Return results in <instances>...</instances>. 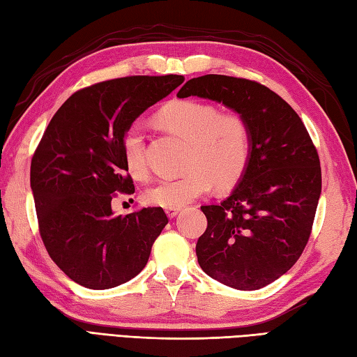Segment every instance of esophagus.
Wrapping results in <instances>:
<instances>
[{
    "instance_id": "1",
    "label": "esophagus",
    "mask_w": 357,
    "mask_h": 357,
    "mask_svg": "<svg viewBox=\"0 0 357 357\" xmlns=\"http://www.w3.org/2000/svg\"><path fill=\"white\" fill-rule=\"evenodd\" d=\"M179 210L181 208H178V207H169V208H165V213H167V216H169V218H174V216L179 213Z\"/></svg>"
}]
</instances>
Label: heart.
<instances>
[{"mask_svg":"<svg viewBox=\"0 0 357 357\" xmlns=\"http://www.w3.org/2000/svg\"><path fill=\"white\" fill-rule=\"evenodd\" d=\"M158 124L165 132L188 142L183 176L162 179L150 187L144 199L156 207H183L206 195L211 185L230 190L244 178L253 151L248 119L238 112H221L215 104L196 100L172 101L158 112ZM123 158L135 179H146V136L139 124L127 128Z\"/></svg>","mask_w":357,"mask_h":357,"instance_id":"heart-1","label":"heart"}]
</instances>
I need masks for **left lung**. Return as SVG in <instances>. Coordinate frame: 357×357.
<instances>
[{
    "label": "left lung",
    "instance_id": "obj_1",
    "mask_svg": "<svg viewBox=\"0 0 357 357\" xmlns=\"http://www.w3.org/2000/svg\"><path fill=\"white\" fill-rule=\"evenodd\" d=\"M179 98L199 96L244 115L253 135L248 169L233 193L202 206L196 244L201 268L236 290H257L290 270L312 234L322 188L319 155L291 105L259 82L204 75Z\"/></svg>",
    "mask_w": 357,
    "mask_h": 357
}]
</instances>
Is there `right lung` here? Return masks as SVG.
I'll return each mask as SVG.
<instances>
[{
    "label": "right lung",
    "instance_id": "add662e5",
    "mask_svg": "<svg viewBox=\"0 0 357 357\" xmlns=\"http://www.w3.org/2000/svg\"><path fill=\"white\" fill-rule=\"evenodd\" d=\"M183 82V75L96 82L75 92L45 128L30 164L38 227L52 261L77 284L107 290L146 267L169 218L161 207L113 215L116 193H135L123 139Z\"/></svg>",
    "mask_w": 357,
    "mask_h": 357
}]
</instances>
